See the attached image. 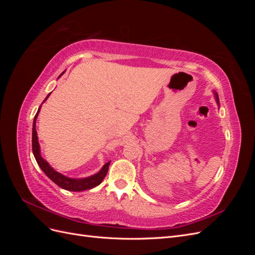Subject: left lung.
<instances>
[{
	"mask_svg": "<svg viewBox=\"0 0 255 255\" xmlns=\"http://www.w3.org/2000/svg\"><path fill=\"white\" fill-rule=\"evenodd\" d=\"M215 97H216V100H217V103H219V98H218V95L216 94V92H215Z\"/></svg>",
	"mask_w": 255,
	"mask_h": 255,
	"instance_id": "left-lung-1",
	"label": "left lung"
}]
</instances>
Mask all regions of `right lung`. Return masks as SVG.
Wrapping results in <instances>:
<instances>
[{"mask_svg": "<svg viewBox=\"0 0 255 255\" xmlns=\"http://www.w3.org/2000/svg\"><path fill=\"white\" fill-rule=\"evenodd\" d=\"M51 94H49V96ZM49 96L45 98V100L49 98ZM40 109H41V106L38 109V112L35 115L34 122H33L32 148H33V153H34V156L36 158L37 164L41 168V170L45 173V175H47L49 179H51L56 185H58L59 187H61L63 189H66V190H70V191L87 190V189L94 188V187L98 186V185L101 184L105 175L107 174V171H109V167H110L111 161L106 163L101 170L94 175L85 177V179H71V177H68V176L63 175L61 173L54 170V169L49 165L48 161L41 157L40 146H39V142H38V137H37V132H36V119L38 117V114H39Z\"/></svg>", "mask_w": 255, "mask_h": 255, "instance_id": "add662e5", "label": "right lung"}]
</instances>
